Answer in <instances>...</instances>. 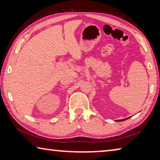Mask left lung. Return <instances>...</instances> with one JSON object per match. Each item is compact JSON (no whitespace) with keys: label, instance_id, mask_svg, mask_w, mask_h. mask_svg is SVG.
Segmentation results:
<instances>
[{"label":"left lung","instance_id":"left-lung-1","mask_svg":"<svg viewBox=\"0 0 160 160\" xmlns=\"http://www.w3.org/2000/svg\"><path fill=\"white\" fill-rule=\"evenodd\" d=\"M126 119H127V118H125V119H122V120H119L118 121H125V120H126Z\"/></svg>","mask_w":160,"mask_h":160}]
</instances>
